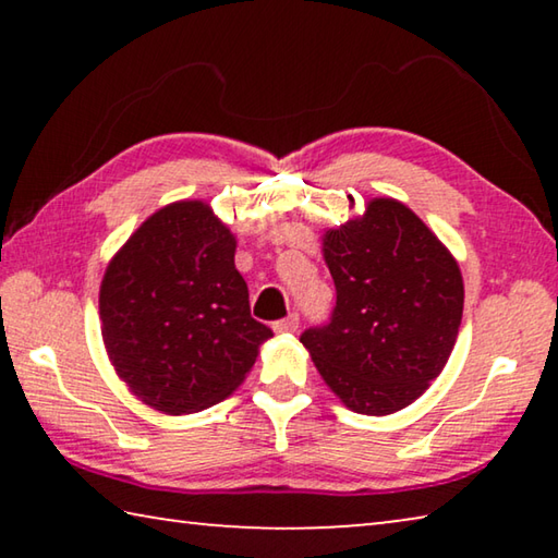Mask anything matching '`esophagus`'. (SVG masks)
Masks as SVG:
<instances>
[{
    "mask_svg": "<svg viewBox=\"0 0 558 558\" xmlns=\"http://www.w3.org/2000/svg\"><path fill=\"white\" fill-rule=\"evenodd\" d=\"M298 327H300V317L295 313L288 315L286 319H278V323L272 325V329H276L278 335H290V332H295Z\"/></svg>",
    "mask_w": 558,
    "mask_h": 558,
    "instance_id": "obj_1",
    "label": "esophagus"
}]
</instances>
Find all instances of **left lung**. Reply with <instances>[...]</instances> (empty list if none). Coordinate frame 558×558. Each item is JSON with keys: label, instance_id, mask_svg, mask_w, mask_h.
<instances>
[{"label": "left lung", "instance_id": "left-lung-1", "mask_svg": "<svg viewBox=\"0 0 558 558\" xmlns=\"http://www.w3.org/2000/svg\"><path fill=\"white\" fill-rule=\"evenodd\" d=\"M337 307L302 332L319 376L349 411L389 415L426 393L456 347L462 272L452 253L391 196L323 233Z\"/></svg>", "mask_w": 558, "mask_h": 558}]
</instances>
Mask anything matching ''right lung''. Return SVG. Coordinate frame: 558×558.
<instances>
[{"label": "right lung", "instance_id": "1", "mask_svg": "<svg viewBox=\"0 0 558 558\" xmlns=\"http://www.w3.org/2000/svg\"><path fill=\"white\" fill-rule=\"evenodd\" d=\"M235 235L206 202L157 209L110 258L100 332L116 374L149 409H209L243 384L272 337L251 317Z\"/></svg>", "mask_w": 558, "mask_h": 558}]
</instances>
